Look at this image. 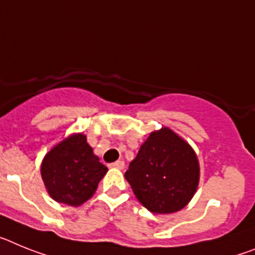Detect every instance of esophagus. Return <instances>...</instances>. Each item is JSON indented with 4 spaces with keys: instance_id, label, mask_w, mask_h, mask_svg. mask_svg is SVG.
<instances>
[{
    "instance_id": "obj_1",
    "label": "esophagus",
    "mask_w": 255,
    "mask_h": 255,
    "mask_svg": "<svg viewBox=\"0 0 255 255\" xmlns=\"http://www.w3.org/2000/svg\"><path fill=\"white\" fill-rule=\"evenodd\" d=\"M109 167L110 168H117V169H123V168H125V161H123V160L114 161V163H112Z\"/></svg>"
}]
</instances>
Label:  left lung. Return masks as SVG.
<instances>
[{"label": "left lung", "instance_id": "left-lung-1", "mask_svg": "<svg viewBox=\"0 0 255 255\" xmlns=\"http://www.w3.org/2000/svg\"><path fill=\"white\" fill-rule=\"evenodd\" d=\"M125 176L146 209L170 214L185 208L195 195L200 165L189 142L170 128L161 127L141 145Z\"/></svg>", "mask_w": 255, "mask_h": 255}]
</instances>
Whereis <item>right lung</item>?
<instances>
[{"instance_id": "right-lung-1", "label": "right lung", "mask_w": 255, "mask_h": 255, "mask_svg": "<svg viewBox=\"0 0 255 255\" xmlns=\"http://www.w3.org/2000/svg\"><path fill=\"white\" fill-rule=\"evenodd\" d=\"M106 172L83 133H73L56 143L41 164L48 195L70 207H79L92 198Z\"/></svg>"}]
</instances>
